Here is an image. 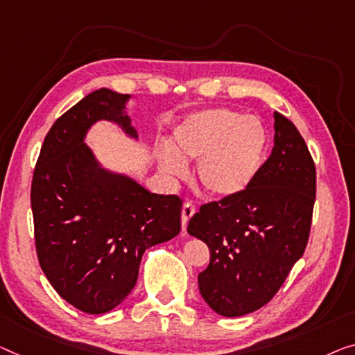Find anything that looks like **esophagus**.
I'll return each instance as SVG.
<instances>
[{
  "instance_id": "esophagus-1",
  "label": "esophagus",
  "mask_w": 355,
  "mask_h": 355,
  "mask_svg": "<svg viewBox=\"0 0 355 355\" xmlns=\"http://www.w3.org/2000/svg\"><path fill=\"white\" fill-rule=\"evenodd\" d=\"M196 214V205L191 202V200H187L182 207V226L183 230H187V225L191 216Z\"/></svg>"
}]
</instances>
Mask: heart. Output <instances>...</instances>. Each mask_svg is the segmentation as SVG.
<instances>
[{"instance_id": "heart-1", "label": "heart", "mask_w": 355, "mask_h": 355, "mask_svg": "<svg viewBox=\"0 0 355 355\" xmlns=\"http://www.w3.org/2000/svg\"><path fill=\"white\" fill-rule=\"evenodd\" d=\"M173 148L161 157V166L183 175V159H199L196 173L205 191L215 198H232L250 187L261 171L268 134L255 116L230 108H211L189 116L173 132Z\"/></svg>"}]
</instances>
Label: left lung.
<instances>
[{
  "label": "left lung",
  "instance_id": "obj_1",
  "mask_svg": "<svg viewBox=\"0 0 355 355\" xmlns=\"http://www.w3.org/2000/svg\"><path fill=\"white\" fill-rule=\"evenodd\" d=\"M274 148L250 187L200 205L188 232L209 245L199 292L216 314L239 317L274 298L303 257L315 202V164L295 124L274 113Z\"/></svg>",
  "mask_w": 355,
  "mask_h": 355
}]
</instances>
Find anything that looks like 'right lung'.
<instances>
[{
	"label": "right lung",
	"mask_w": 355,
	"mask_h": 355,
	"mask_svg": "<svg viewBox=\"0 0 355 355\" xmlns=\"http://www.w3.org/2000/svg\"><path fill=\"white\" fill-rule=\"evenodd\" d=\"M127 94L91 92L47 132L31 180V211L40 266L55 292L87 314L108 313L135 287L141 255L182 228L177 194L150 193L97 166L83 144L97 119L116 121Z\"/></svg>",
	"instance_id": "obj_1"
}]
</instances>
